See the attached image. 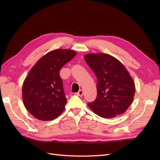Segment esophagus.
I'll use <instances>...</instances> for the list:
<instances>
[{
	"label": "esophagus",
	"instance_id": "34e87169",
	"mask_svg": "<svg viewBox=\"0 0 160 160\" xmlns=\"http://www.w3.org/2000/svg\"><path fill=\"white\" fill-rule=\"evenodd\" d=\"M83 93H84L82 89H80V90L78 91V93H76V95H77V96H83Z\"/></svg>",
	"mask_w": 160,
	"mask_h": 160
}]
</instances>
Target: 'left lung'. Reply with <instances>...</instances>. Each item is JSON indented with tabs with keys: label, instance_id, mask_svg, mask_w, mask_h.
Masks as SVG:
<instances>
[{
	"label": "left lung",
	"instance_id": "8db88e82",
	"mask_svg": "<svg viewBox=\"0 0 160 160\" xmlns=\"http://www.w3.org/2000/svg\"><path fill=\"white\" fill-rule=\"evenodd\" d=\"M84 60L97 78V98L88 106L104 118L124 113L135 95V84L120 61L105 53H89Z\"/></svg>",
	"mask_w": 160,
	"mask_h": 160
}]
</instances>
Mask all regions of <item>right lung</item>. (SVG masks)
<instances>
[{
	"instance_id": "obj_1",
	"label": "right lung",
	"mask_w": 160,
	"mask_h": 160,
	"mask_svg": "<svg viewBox=\"0 0 160 160\" xmlns=\"http://www.w3.org/2000/svg\"><path fill=\"white\" fill-rule=\"evenodd\" d=\"M76 52L55 49L37 62L22 84L24 105L40 120H52L62 113L67 102L60 70L73 59Z\"/></svg>"
}]
</instances>
